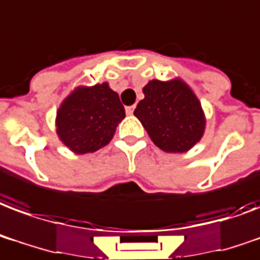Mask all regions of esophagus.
I'll return each instance as SVG.
<instances>
[{
  "instance_id": "esophagus-1",
  "label": "esophagus",
  "mask_w": 260,
  "mask_h": 260,
  "mask_svg": "<svg viewBox=\"0 0 260 260\" xmlns=\"http://www.w3.org/2000/svg\"><path fill=\"white\" fill-rule=\"evenodd\" d=\"M134 109H136V107H134V105H132V107H126V114H127V115H133V112H134Z\"/></svg>"
}]
</instances>
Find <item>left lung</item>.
<instances>
[{
	"label": "left lung",
	"instance_id": "obj_1",
	"mask_svg": "<svg viewBox=\"0 0 260 260\" xmlns=\"http://www.w3.org/2000/svg\"><path fill=\"white\" fill-rule=\"evenodd\" d=\"M134 115L156 146L166 152H186L202 138L204 115L193 91L182 81H151Z\"/></svg>",
	"mask_w": 260,
	"mask_h": 260
}]
</instances>
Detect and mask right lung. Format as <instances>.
<instances>
[{
	"mask_svg": "<svg viewBox=\"0 0 260 260\" xmlns=\"http://www.w3.org/2000/svg\"><path fill=\"white\" fill-rule=\"evenodd\" d=\"M124 115L118 93L107 83L79 87L58 109L57 134L75 153L94 152L112 140Z\"/></svg>",
	"mask_w": 260,
	"mask_h": 260,
	"instance_id": "obj_1",
	"label": "right lung"
}]
</instances>
